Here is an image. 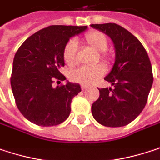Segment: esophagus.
<instances>
[{"label":"esophagus","instance_id":"34e87169","mask_svg":"<svg viewBox=\"0 0 160 160\" xmlns=\"http://www.w3.org/2000/svg\"><path fill=\"white\" fill-rule=\"evenodd\" d=\"M81 88H82V90L84 91V90H86V88H87V86H85V85H83V86H81Z\"/></svg>","mask_w":160,"mask_h":160}]
</instances>
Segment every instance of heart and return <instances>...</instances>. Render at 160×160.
<instances>
[{
    "label": "heart",
    "mask_w": 160,
    "mask_h": 160,
    "mask_svg": "<svg viewBox=\"0 0 160 160\" xmlns=\"http://www.w3.org/2000/svg\"><path fill=\"white\" fill-rule=\"evenodd\" d=\"M86 42L98 52H105L108 49V42L107 36L100 32L93 31L86 33L84 37ZM76 53H77V43L74 40H70L67 42L63 48V60L64 62L73 65L76 62ZM103 59L108 61V57L106 54L102 55ZM105 73V67L102 64L95 65H86L79 67L74 70L71 73V79L80 84L89 85L101 77Z\"/></svg>",
    "instance_id": "obj_1"
}]
</instances>
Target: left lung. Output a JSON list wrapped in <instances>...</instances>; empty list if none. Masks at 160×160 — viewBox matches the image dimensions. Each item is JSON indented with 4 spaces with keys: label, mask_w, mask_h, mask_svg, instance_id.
Masks as SVG:
<instances>
[{
    "label": "left lung",
    "mask_w": 160,
    "mask_h": 160,
    "mask_svg": "<svg viewBox=\"0 0 160 160\" xmlns=\"http://www.w3.org/2000/svg\"><path fill=\"white\" fill-rule=\"evenodd\" d=\"M107 34L115 47V63L105 77L113 88L99 89L92 114L105 127L129 124L145 108L153 84L152 67L141 42L131 32L116 23L91 24Z\"/></svg>",
    "instance_id": "left-lung-1"
}]
</instances>
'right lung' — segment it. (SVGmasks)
I'll return each mask as SVG.
<instances>
[{
	"label": "right lung",
	"instance_id": "add662e5",
	"mask_svg": "<svg viewBox=\"0 0 160 160\" xmlns=\"http://www.w3.org/2000/svg\"><path fill=\"white\" fill-rule=\"evenodd\" d=\"M86 29L87 26H48L31 35L16 52L11 86L18 109L30 122L52 127L68 118L72 99L81 92V86L68 81L63 86L52 85L54 79H66L60 73L64 66L65 44Z\"/></svg>",
	"mask_w": 160,
	"mask_h": 160
}]
</instances>
